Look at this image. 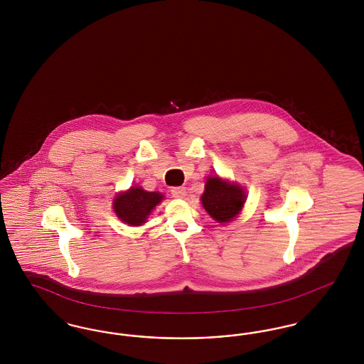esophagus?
I'll use <instances>...</instances> for the list:
<instances>
[{
    "label": "esophagus",
    "instance_id": "esophagus-1",
    "mask_svg": "<svg viewBox=\"0 0 364 364\" xmlns=\"http://www.w3.org/2000/svg\"><path fill=\"white\" fill-rule=\"evenodd\" d=\"M171 192H172V196L177 198V199H183V198H186V195H187L186 187H174V188L171 190Z\"/></svg>",
    "mask_w": 364,
    "mask_h": 364
}]
</instances>
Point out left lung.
Wrapping results in <instances>:
<instances>
[{
  "label": "left lung",
  "instance_id": "8db88e82",
  "mask_svg": "<svg viewBox=\"0 0 364 364\" xmlns=\"http://www.w3.org/2000/svg\"><path fill=\"white\" fill-rule=\"evenodd\" d=\"M203 208L218 223H228L242 211L245 195L236 184H229L220 177H210L200 198Z\"/></svg>",
  "mask_w": 364,
  "mask_h": 364
}]
</instances>
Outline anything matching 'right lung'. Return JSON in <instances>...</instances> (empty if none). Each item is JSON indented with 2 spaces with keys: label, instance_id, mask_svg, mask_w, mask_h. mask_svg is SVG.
<instances>
[{
  "label": "right lung",
  "instance_id": "add662e5",
  "mask_svg": "<svg viewBox=\"0 0 364 364\" xmlns=\"http://www.w3.org/2000/svg\"><path fill=\"white\" fill-rule=\"evenodd\" d=\"M162 198L159 192H147L140 187H132L114 199L113 208L122 223L132 226L141 225Z\"/></svg>",
  "mask_w": 364,
  "mask_h": 364
}]
</instances>
